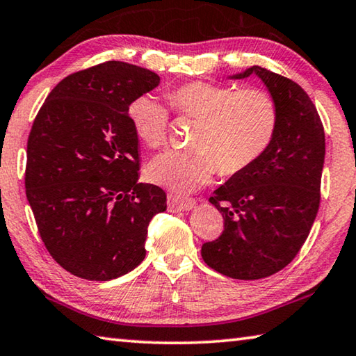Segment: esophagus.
<instances>
[{"mask_svg": "<svg viewBox=\"0 0 356 356\" xmlns=\"http://www.w3.org/2000/svg\"><path fill=\"white\" fill-rule=\"evenodd\" d=\"M167 207L170 211H189L195 207V202L192 198H178L175 195H168Z\"/></svg>", "mask_w": 356, "mask_h": 356, "instance_id": "esophagus-1", "label": "esophagus"}]
</instances>
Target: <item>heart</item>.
<instances>
[{
    "mask_svg": "<svg viewBox=\"0 0 356 356\" xmlns=\"http://www.w3.org/2000/svg\"><path fill=\"white\" fill-rule=\"evenodd\" d=\"M175 114L195 118L191 145L167 149L148 162L149 181L175 194L202 188L216 173L232 177L258 161L270 145L278 123L275 99L258 87L236 89L207 81H192L167 93ZM128 118L147 148L167 139L168 109L152 95L133 99Z\"/></svg>",
    "mask_w": 356,
    "mask_h": 356,
    "instance_id": "b5f03b06",
    "label": "heart"
}]
</instances>
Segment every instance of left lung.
<instances>
[{
    "instance_id": "left-lung-1",
    "label": "left lung",
    "mask_w": 356,
    "mask_h": 356,
    "mask_svg": "<svg viewBox=\"0 0 356 356\" xmlns=\"http://www.w3.org/2000/svg\"><path fill=\"white\" fill-rule=\"evenodd\" d=\"M250 74L275 99L277 131L258 161L209 197L222 213L223 232L202 245L204 263L236 280L270 277L297 257L319 211L325 158L323 124L308 93L259 65L234 78Z\"/></svg>"
}]
</instances>
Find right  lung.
I'll return each mask as SVG.
<instances>
[{"mask_svg": "<svg viewBox=\"0 0 356 356\" xmlns=\"http://www.w3.org/2000/svg\"><path fill=\"white\" fill-rule=\"evenodd\" d=\"M159 76L109 60L68 74L47 97L28 137L24 188L48 253L72 275L108 282L145 258L147 228L165 192L139 179L133 99Z\"/></svg>", "mask_w": 356, "mask_h": 356, "instance_id": "add662e5", "label": "right lung"}]
</instances>
